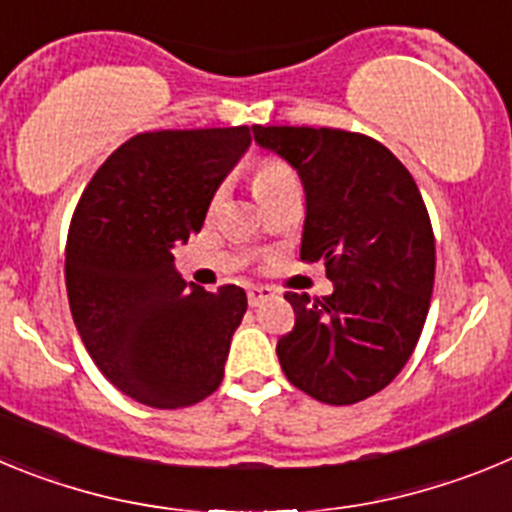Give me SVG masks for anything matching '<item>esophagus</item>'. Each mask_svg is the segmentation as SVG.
Instances as JSON below:
<instances>
[{
  "mask_svg": "<svg viewBox=\"0 0 512 512\" xmlns=\"http://www.w3.org/2000/svg\"><path fill=\"white\" fill-rule=\"evenodd\" d=\"M248 305L251 307H259V305H264L266 300H271V297H274V292H271L269 287H248Z\"/></svg>",
  "mask_w": 512,
  "mask_h": 512,
  "instance_id": "1",
  "label": "esophagus"
}]
</instances>
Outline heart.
Wrapping results in <instances>:
<instances>
[{"instance_id": "obj_1", "label": "heart", "mask_w": 512, "mask_h": 512, "mask_svg": "<svg viewBox=\"0 0 512 512\" xmlns=\"http://www.w3.org/2000/svg\"><path fill=\"white\" fill-rule=\"evenodd\" d=\"M295 187L297 174L292 171V166L284 164L282 158H261L256 169H253V192H256L259 202H266L274 194Z\"/></svg>"}]
</instances>
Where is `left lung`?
<instances>
[{"instance_id": "1", "label": "left lung", "mask_w": 512, "mask_h": 512, "mask_svg": "<svg viewBox=\"0 0 512 512\" xmlns=\"http://www.w3.org/2000/svg\"><path fill=\"white\" fill-rule=\"evenodd\" d=\"M253 138L300 174V256L333 282L323 300L284 295L297 318L277 343L282 372L325 405H354L413 356L436 277L431 217L410 171L369 135L253 125Z\"/></svg>"}]
</instances>
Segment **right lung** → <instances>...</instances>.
<instances>
[{
	"mask_svg": "<svg viewBox=\"0 0 512 512\" xmlns=\"http://www.w3.org/2000/svg\"><path fill=\"white\" fill-rule=\"evenodd\" d=\"M251 146V128L133 135L87 184L66 241V292L99 372L148 408L176 410L220 387L248 300L205 292L174 266L212 194Z\"/></svg>",
	"mask_w": 512,
	"mask_h": 512,
	"instance_id": "right-lung-1",
	"label": "right lung"
}]
</instances>
